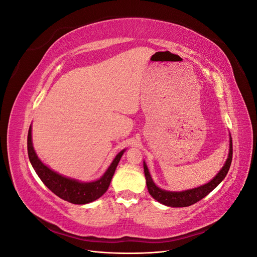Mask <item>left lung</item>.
I'll use <instances>...</instances> for the list:
<instances>
[{
	"instance_id": "obj_1",
	"label": "left lung",
	"mask_w": 257,
	"mask_h": 257,
	"mask_svg": "<svg viewBox=\"0 0 257 257\" xmlns=\"http://www.w3.org/2000/svg\"><path fill=\"white\" fill-rule=\"evenodd\" d=\"M231 159H232V143H231V136L229 134L228 157L220 172L217 173L213 177L212 180H210L208 183L197 186V188L184 190L180 192L166 191L159 188V186L153 182L149 169H148L146 162H144V172H145L148 191H149V194L155 200H158L159 203L165 206L175 207V208L191 206L193 204L197 203V201H199L200 199H203L205 196H207L210 192L213 191L216 186L224 180V178L226 177L229 170V167L231 164Z\"/></svg>"
}]
</instances>
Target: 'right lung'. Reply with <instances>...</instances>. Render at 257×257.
<instances>
[{
  "label": "right lung",
  "instance_id": "obj_1",
  "mask_svg": "<svg viewBox=\"0 0 257 257\" xmlns=\"http://www.w3.org/2000/svg\"><path fill=\"white\" fill-rule=\"evenodd\" d=\"M126 149H123L111 162L110 166L107 168L104 175L95 181L81 182L76 179L62 176L54 172L37 157L32 143V126H30L28 133V154L29 160L32 164L37 176L47 188L56 194L60 198L75 205H85L99 198L109 188L111 179Z\"/></svg>",
  "mask_w": 257,
  "mask_h": 257
}]
</instances>
